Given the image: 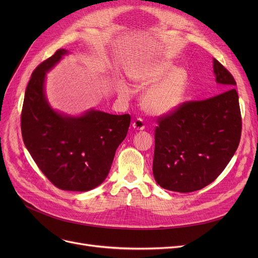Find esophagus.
<instances>
[{
	"label": "esophagus",
	"mask_w": 258,
	"mask_h": 258,
	"mask_svg": "<svg viewBox=\"0 0 258 258\" xmlns=\"http://www.w3.org/2000/svg\"><path fill=\"white\" fill-rule=\"evenodd\" d=\"M133 127L135 130H137V131H143L145 128L143 120L141 118H137L136 120L133 122Z\"/></svg>",
	"instance_id": "obj_1"
}]
</instances>
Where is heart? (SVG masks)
<instances>
[{"label":"heart","instance_id":"b5f03b06","mask_svg":"<svg viewBox=\"0 0 258 258\" xmlns=\"http://www.w3.org/2000/svg\"><path fill=\"white\" fill-rule=\"evenodd\" d=\"M138 88H148L142 96V105L152 115L162 116L174 112L182 104L188 88V74L169 60H160L130 72ZM155 85H154L153 84ZM119 92L127 93V87L119 84Z\"/></svg>","mask_w":258,"mask_h":258}]
</instances>
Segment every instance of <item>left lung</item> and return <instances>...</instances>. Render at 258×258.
<instances>
[{
	"label": "left lung",
	"instance_id": "1",
	"mask_svg": "<svg viewBox=\"0 0 258 258\" xmlns=\"http://www.w3.org/2000/svg\"><path fill=\"white\" fill-rule=\"evenodd\" d=\"M213 72L223 93L183 102L158 118L153 173L164 189L191 192L212 183L235 154L241 135V116L235 79L213 59Z\"/></svg>",
	"mask_w": 258,
	"mask_h": 258
}]
</instances>
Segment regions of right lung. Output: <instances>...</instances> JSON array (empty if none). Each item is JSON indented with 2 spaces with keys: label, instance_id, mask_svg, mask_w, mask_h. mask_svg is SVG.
Wrapping results in <instances>:
<instances>
[{
  "label": "right lung",
  "instance_id": "1",
  "mask_svg": "<svg viewBox=\"0 0 258 258\" xmlns=\"http://www.w3.org/2000/svg\"><path fill=\"white\" fill-rule=\"evenodd\" d=\"M66 54L67 50H57L33 71L22 108V136L36 165L54 186L88 191L107 177L131 116L91 110L71 117L52 110L45 95V77Z\"/></svg>",
  "mask_w": 258,
  "mask_h": 258
}]
</instances>
